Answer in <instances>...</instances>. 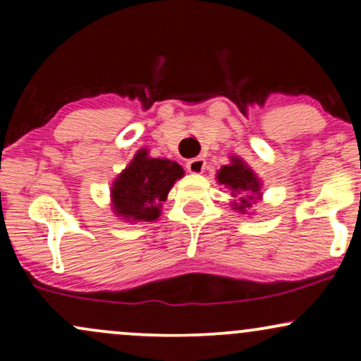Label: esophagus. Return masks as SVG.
<instances>
[{
  "label": "esophagus",
  "instance_id": "34e87169",
  "mask_svg": "<svg viewBox=\"0 0 361 361\" xmlns=\"http://www.w3.org/2000/svg\"><path fill=\"white\" fill-rule=\"evenodd\" d=\"M186 169H188L190 173H193V175H200L205 169V159L200 156L192 157V159L186 161Z\"/></svg>",
  "mask_w": 361,
  "mask_h": 361
}]
</instances>
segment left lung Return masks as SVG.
I'll return each instance as SVG.
<instances>
[{"label":"left lung","mask_w":361,"mask_h":361,"mask_svg":"<svg viewBox=\"0 0 361 361\" xmlns=\"http://www.w3.org/2000/svg\"><path fill=\"white\" fill-rule=\"evenodd\" d=\"M217 181L229 188L231 195L238 198V202H233V207L239 212H246L256 198H261L259 178L243 159L235 156L231 157V164L219 169Z\"/></svg>","instance_id":"left-lung-1"}]
</instances>
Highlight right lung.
I'll list each match as a JSON object with an SVG mask.
<instances>
[{
    "mask_svg": "<svg viewBox=\"0 0 361 361\" xmlns=\"http://www.w3.org/2000/svg\"><path fill=\"white\" fill-rule=\"evenodd\" d=\"M183 175V168L176 161L149 157L147 149H140L111 185L115 214L130 222L156 221L161 204Z\"/></svg>",
    "mask_w": 361,
    "mask_h": 361,
    "instance_id": "right-lung-1",
    "label": "right lung"
}]
</instances>
